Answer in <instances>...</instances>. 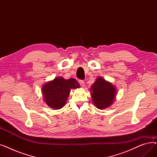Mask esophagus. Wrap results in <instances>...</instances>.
<instances>
[{
  "instance_id": "esophagus-1",
  "label": "esophagus",
  "mask_w": 157,
  "mask_h": 157,
  "mask_svg": "<svg viewBox=\"0 0 157 157\" xmlns=\"http://www.w3.org/2000/svg\"><path fill=\"white\" fill-rule=\"evenodd\" d=\"M79 83L80 86H81L82 88H83V87L85 86V82H84V81H83V80H79Z\"/></svg>"
}]
</instances>
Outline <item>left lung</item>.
Masks as SVG:
<instances>
[{
    "label": "left lung",
    "mask_w": 157,
    "mask_h": 157,
    "mask_svg": "<svg viewBox=\"0 0 157 157\" xmlns=\"http://www.w3.org/2000/svg\"><path fill=\"white\" fill-rule=\"evenodd\" d=\"M92 102L97 108L105 109L114 102L117 94L116 86L102 77H98L90 89Z\"/></svg>",
    "instance_id": "left-lung-1"
}]
</instances>
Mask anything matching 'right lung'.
I'll list each match as a JSON object with an SVG mask.
<instances>
[{
    "label": "right lung",
    "mask_w": 157,
    "mask_h": 157,
    "mask_svg": "<svg viewBox=\"0 0 157 157\" xmlns=\"http://www.w3.org/2000/svg\"><path fill=\"white\" fill-rule=\"evenodd\" d=\"M80 88L78 82L74 78L65 79L56 77L42 86L43 100L50 108L60 109L67 102L72 89Z\"/></svg>",
    "instance_id": "1"
}]
</instances>
